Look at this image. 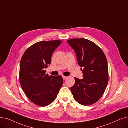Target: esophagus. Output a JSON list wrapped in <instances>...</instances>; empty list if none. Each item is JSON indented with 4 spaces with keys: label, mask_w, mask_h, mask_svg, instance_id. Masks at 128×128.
I'll return each instance as SVG.
<instances>
[{
    "label": "esophagus",
    "mask_w": 128,
    "mask_h": 128,
    "mask_svg": "<svg viewBox=\"0 0 128 128\" xmlns=\"http://www.w3.org/2000/svg\"><path fill=\"white\" fill-rule=\"evenodd\" d=\"M68 78V77H67V76H63V79L64 80H66V78Z\"/></svg>",
    "instance_id": "esophagus-1"
}]
</instances>
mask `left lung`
I'll return each mask as SVG.
<instances>
[{
  "label": "left lung",
  "mask_w": 128,
  "mask_h": 128,
  "mask_svg": "<svg viewBox=\"0 0 128 128\" xmlns=\"http://www.w3.org/2000/svg\"><path fill=\"white\" fill-rule=\"evenodd\" d=\"M67 42L75 52L78 64L83 74L82 79L74 77L70 88L75 100L88 106L101 98L108 82V63L102 49L86 38H72Z\"/></svg>",
  "instance_id": "1"
}]
</instances>
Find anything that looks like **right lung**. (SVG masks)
I'll list each match as a JSON object with an SVG mask.
<instances>
[{
  "mask_svg": "<svg viewBox=\"0 0 128 128\" xmlns=\"http://www.w3.org/2000/svg\"><path fill=\"white\" fill-rule=\"evenodd\" d=\"M61 43L59 40L38 42L28 48L21 58V86L28 98L40 106L52 103L63 85L60 75L48 76L44 70L50 64L52 55Z\"/></svg>",
  "mask_w": 128,
  "mask_h": 128,
  "instance_id": "right-lung-1",
  "label": "right lung"
}]
</instances>
